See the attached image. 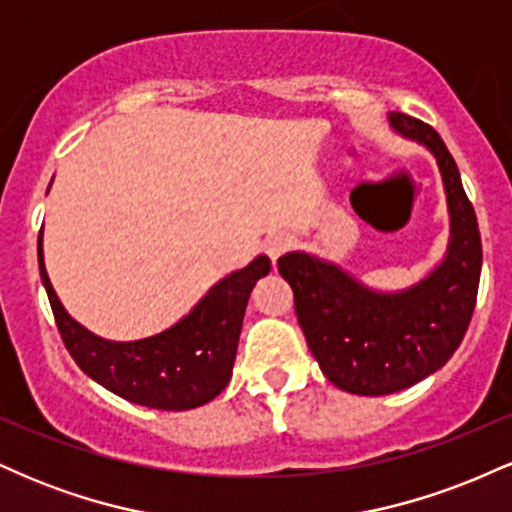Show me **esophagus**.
I'll use <instances>...</instances> for the list:
<instances>
[{
	"mask_svg": "<svg viewBox=\"0 0 512 512\" xmlns=\"http://www.w3.org/2000/svg\"><path fill=\"white\" fill-rule=\"evenodd\" d=\"M289 245H291V236H286V233H272V236L264 238V252H267L272 262L279 260V255L289 250Z\"/></svg>",
	"mask_w": 512,
	"mask_h": 512,
	"instance_id": "esophagus-1",
	"label": "esophagus"
}]
</instances>
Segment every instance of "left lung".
<instances>
[{
    "label": "left lung",
    "mask_w": 512,
    "mask_h": 512,
    "mask_svg": "<svg viewBox=\"0 0 512 512\" xmlns=\"http://www.w3.org/2000/svg\"><path fill=\"white\" fill-rule=\"evenodd\" d=\"M387 122L397 137L436 158L450 216L443 260L395 291L373 289L342 264L305 250L286 252L276 262L325 378L363 397L407 390L450 361L472 320L481 276L477 214L448 146L436 129L404 113H390Z\"/></svg>",
    "instance_id": "obj_1"
}]
</instances>
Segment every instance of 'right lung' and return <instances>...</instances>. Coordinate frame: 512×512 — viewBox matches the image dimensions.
<instances>
[{
	"label": "right lung",
	"instance_id": "right-lung-1",
	"mask_svg": "<svg viewBox=\"0 0 512 512\" xmlns=\"http://www.w3.org/2000/svg\"><path fill=\"white\" fill-rule=\"evenodd\" d=\"M38 267L62 342L88 378L132 404L185 411L211 402L231 383L248 298L272 262L257 255L216 281L178 322L132 342L98 337L67 313L45 269L43 233L38 236Z\"/></svg>",
	"mask_w": 512,
	"mask_h": 512
}]
</instances>
